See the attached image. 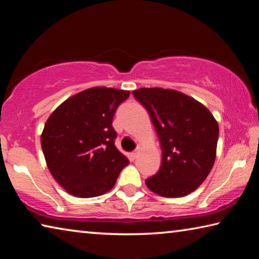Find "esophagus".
Returning a JSON list of instances; mask_svg holds the SVG:
<instances>
[{
	"label": "esophagus",
	"instance_id": "esophagus-1",
	"mask_svg": "<svg viewBox=\"0 0 259 259\" xmlns=\"http://www.w3.org/2000/svg\"><path fill=\"white\" fill-rule=\"evenodd\" d=\"M138 150L137 151H135V152H133V153H131V157H133V159H136V157H137L138 156Z\"/></svg>",
	"mask_w": 259,
	"mask_h": 259
}]
</instances>
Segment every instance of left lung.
<instances>
[{"label":"left lung","instance_id":"obj_1","mask_svg":"<svg viewBox=\"0 0 259 259\" xmlns=\"http://www.w3.org/2000/svg\"><path fill=\"white\" fill-rule=\"evenodd\" d=\"M133 95L147 109L162 147L161 166L146 179L147 187L164 198L190 194L213 166L217 121L207 107L181 91L140 88Z\"/></svg>","mask_w":259,"mask_h":259}]
</instances>
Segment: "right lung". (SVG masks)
<instances>
[{"instance_id":"add662e5","label":"right lung","mask_w":259,"mask_h":259,"mask_svg":"<svg viewBox=\"0 0 259 259\" xmlns=\"http://www.w3.org/2000/svg\"><path fill=\"white\" fill-rule=\"evenodd\" d=\"M126 90L95 87L60 104L41 135L49 171L67 193L77 198L103 195L115 185L129 164L117 150L113 116L129 97Z\"/></svg>"}]
</instances>
